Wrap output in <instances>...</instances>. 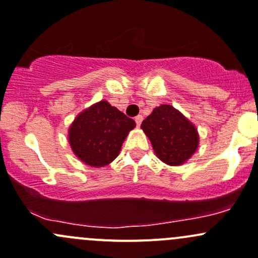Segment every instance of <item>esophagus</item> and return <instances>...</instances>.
Returning a JSON list of instances; mask_svg holds the SVG:
<instances>
[{"mask_svg": "<svg viewBox=\"0 0 258 258\" xmlns=\"http://www.w3.org/2000/svg\"><path fill=\"white\" fill-rule=\"evenodd\" d=\"M142 119H144V117H142L141 114H139V116H136V118H135V122H136L137 127H140V126H141V123H142Z\"/></svg>", "mask_w": 258, "mask_h": 258, "instance_id": "34e87169", "label": "esophagus"}]
</instances>
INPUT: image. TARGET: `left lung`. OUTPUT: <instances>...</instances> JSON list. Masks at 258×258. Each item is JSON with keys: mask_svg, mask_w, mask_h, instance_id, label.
Listing matches in <instances>:
<instances>
[{"mask_svg": "<svg viewBox=\"0 0 258 258\" xmlns=\"http://www.w3.org/2000/svg\"><path fill=\"white\" fill-rule=\"evenodd\" d=\"M141 128L150 139L157 157L167 165H182L199 146V135L194 124L170 105L156 107L144 119Z\"/></svg>", "mask_w": 258, "mask_h": 258, "instance_id": "left-lung-1", "label": "left lung"}]
</instances>
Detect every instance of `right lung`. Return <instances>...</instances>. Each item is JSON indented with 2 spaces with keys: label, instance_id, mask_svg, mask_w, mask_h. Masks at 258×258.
I'll return each mask as SVG.
<instances>
[{
  "label": "right lung",
  "instance_id": "obj_1",
  "mask_svg": "<svg viewBox=\"0 0 258 258\" xmlns=\"http://www.w3.org/2000/svg\"><path fill=\"white\" fill-rule=\"evenodd\" d=\"M136 126L132 118L106 101L91 106L70 127V145L87 165L102 167L118 156L128 132Z\"/></svg>",
  "mask_w": 258,
  "mask_h": 258
}]
</instances>
